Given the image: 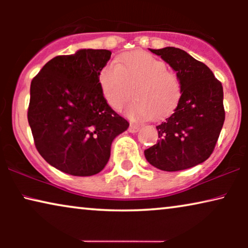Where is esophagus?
Segmentation results:
<instances>
[{"label": "esophagus", "mask_w": 248, "mask_h": 248, "mask_svg": "<svg viewBox=\"0 0 248 248\" xmlns=\"http://www.w3.org/2000/svg\"><path fill=\"white\" fill-rule=\"evenodd\" d=\"M139 130H140V126H139V125H135V124H131L130 127H128V131H130L131 133H137Z\"/></svg>", "instance_id": "34e87169"}]
</instances>
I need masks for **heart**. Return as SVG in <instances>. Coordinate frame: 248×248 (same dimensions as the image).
<instances>
[{
    "mask_svg": "<svg viewBox=\"0 0 248 248\" xmlns=\"http://www.w3.org/2000/svg\"><path fill=\"white\" fill-rule=\"evenodd\" d=\"M101 93L108 105L120 110L132 98L128 117L135 121L161 120L170 115L181 100L178 77L167 70L164 61L151 54L135 50L123 54L117 62L109 61L98 73Z\"/></svg>",
    "mask_w": 248,
    "mask_h": 248,
    "instance_id": "b5f03b06",
    "label": "heart"
}]
</instances>
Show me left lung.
Returning <instances> with one entry per match:
<instances>
[{
	"instance_id": "1",
	"label": "left lung",
	"mask_w": 248,
	"mask_h": 248,
	"mask_svg": "<svg viewBox=\"0 0 248 248\" xmlns=\"http://www.w3.org/2000/svg\"><path fill=\"white\" fill-rule=\"evenodd\" d=\"M176 71L182 97L174 114L157 126L160 140L144 155L155 168L177 171L205 161L225 122L222 84L204 63L175 47L150 49Z\"/></svg>"
}]
</instances>
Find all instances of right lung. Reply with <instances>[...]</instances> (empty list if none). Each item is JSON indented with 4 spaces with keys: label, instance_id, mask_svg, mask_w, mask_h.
I'll use <instances>...</instances> for the list:
<instances>
[{
    "label": "right lung",
    "instance_id": "add662e5",
    "mask_svg": "<svg viewBox=\"0 0 248 248\" xmlns=\"http://www.w3.org/2000/svg\"><path fill=\"white\" fill-rule=\"evenodd\" d=\"M107 49H80L47 62L30 84L28 122L36 149L59 170L93 176L110 157L111 142L130 123L107 104L98 73Z\"/></svg>",
    "mask_w": 248,
    "mask_h": 248
}]
</instances>
